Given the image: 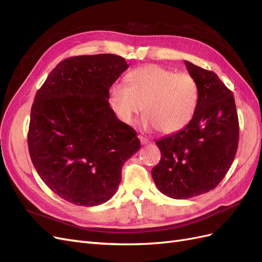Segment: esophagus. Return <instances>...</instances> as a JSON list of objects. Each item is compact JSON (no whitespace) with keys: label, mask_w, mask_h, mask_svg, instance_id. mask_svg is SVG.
<instances>
[{"label":"esophagus","mask_w":262,"mask_h":262,"mask_svg":"<svg viewBox=\"0 0 262 262\" xmlns=\"http://www.w3.org/2000/svg\"><path fill=\"white\" fill-rule=\"evenodd\" d=\"M138 138H139V140L141 141V143L143 144V145H146V144H148V143H149L148 139H146V138H145V137H143V136H138Z\"/></svg>","instance_id":"34e87169"}]
</instances>
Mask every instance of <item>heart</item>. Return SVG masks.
I'll return each instance as SVG.
<instances>
[{
	"label": "heart",
	"mask_w": 262,
	"mask_h": 262,
	"mask_svg": "<svg viewBox=\"0 0 262 262\" xmlns=\"http://www.w3.org/2000/svg\"><path fill=\"white\" fill-rule=\"evenodd\" d=\"M124 83H115L109 91V104L119 120L130 124L142 108L144 129L175 133L192 120L199 99L193 78L187 73L157 64L131 70Z\"/></svg>",
	"instance_id": "b5f03b06"
}]
</instances>
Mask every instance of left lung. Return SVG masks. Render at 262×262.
<instances>
[{
	"label": "left lung",
	"mask_w": 262,
	"mask_h": 262,
	"mask_svg": "<svg viewBox=\"0 0 262 262\" xmlns=\"http://www.w3.org/2000/svg\"><path fill=\"white\" fill-rule=\"evenodd\" d=\"M199 99L184 129L156 141L161 161L152 169L158 190L172 199H189L215 188L234 161L239 124L233 93L212 71L185 61Z\"/></svg>",
	"instance_id": "left-lung-1"
}]
</instances>
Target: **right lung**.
<instances>
[{"label": "right lung", "instance_id": "add662e5", "mask_svg": "<svg viewBox=\"0 0 262 262\" xmlns=\"http://www.w3.org/2000/svg\"><path fill=\"white\" fill-rule=\"evenodd\" d=\"M129 68L116 54L61 61L37 92L28 149L38 175L62 199L93 207L112 198L141 143L109 106V89Z\"/></svg>", "mask_w": 262, "mask_h": 262}]
</instances>
